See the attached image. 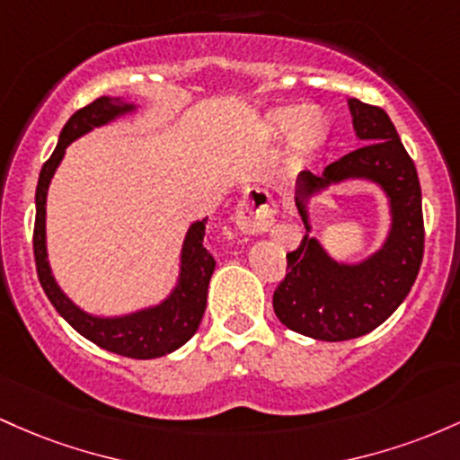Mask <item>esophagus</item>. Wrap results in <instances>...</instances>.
<instances>
[{
	"label": "esophagus",
	"instance_id": "esophagus-1",
	"mask_svg": "<svg viewBox=\"0 0 460 460\" xmlns=\"http://www.w3.org/2000/svg\"><path fill=\"white\" fill-rule=\"evenodd\" d=\"M273 217H276V210H273L270 195L265 190L256 187L243 190L234 208V221L241 230L247 234L267 232L271 228Z\"/></svg>",
	"mask_w": 460,
	"mask_h": 460
}]
</instances>
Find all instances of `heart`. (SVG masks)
<instances>
[{"mask_svg":"<svg viewBox=\"0 0 460 460\" xmlns=\"http://www.w3.org/2000/svg\"><path fill=\"white\" fill-rule=\"evenodd\" d=\"M288 137V147L296 158H308L317 154L328 143L330 117L322 108H308L304 104L278 106L265 112L261 119V137L267 141Z\"/></svg>","mask_w":460,"mask_h":460,"instance_id":"b5f03b06","label":"heart"}]
</instances>
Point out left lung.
<instances>
[{
	"label": "left lung",
	"mask_w": 460,
	"mask_h": 460,
	"mask_svg": "<svg viewBox=\"0 0 460 460\" xmlns=\"http://www.w3.org/2000/svg\"><path fill=\"white\" fill-rule=\"evenodd\" d=\"M363 146L328 164L322 175L302 172L296 202L308 234L287 254V276L273 293V311L293 332L317 341H348L386 322L409 296L424 256V215L415 163L383 108L348 100ZM376 183L390 204V230L378 251L360 261L334 259L312 236L310 202L343 181Z\"/></svg>",
	"instance_id": "1"
}]
</instances>
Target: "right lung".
I'll list each match as a JSON object with an SVG mask.
<instances>
[{"instance_id":"1","label":"right lung","mask_w":460,"mask_h":460,"mask_svg":"<svg viewBox=\"0 0 460 460\" xmlns=\"http://www.w3.org/2000/svg\"><path fill=\"white\" fill-rule=\"evenodd\" d=\"M134 102L123 97L102 95L89 106L80 108L65 123L58 137V146L49 161L43 164L36 184V221H34V258L36 273L45 296L54 304L60 317L69 323L75 332L89 339L100 348L112 354L128 356V358H158L182 348L184 343L198 332L206 311V296L208 282L215 271V258L206 252L204 232L206 217L193 221L184 234L182 250H180V267L175 287L169 296L152 306L138 308L126 314H93L80 308L56 282L51 273L48 256V190L56 169L63 163L66 147L80 137L108 126L117 119L137 112Z\"/></svg>"}]
</instances>
